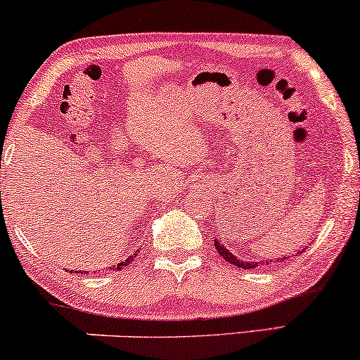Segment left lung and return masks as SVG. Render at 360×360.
<instances>
[{
  "label": "left lung",
  "mask_w": 360,
  "mask_h": 360,
  "mask_svg": "<svg viewBox=\"0 0 360 360\" xmlns=\"http://www.w3.org/2000/svg\"><path fill=\"white\" fill-rule=\"evenodd\" d=\"M214 247H217V252H218V254H220L221 257L225 259V260H229L230 264H233V266L242 267V269H254V267H259V264H260V262H243V260H240L238 257H235V255L230 254V250H226L225 247H223L221 243L218 242V240H214ZM300 254H301V250H300ZM281 259L284 260L286 257H281ZM269 262H271V260H267L266 264H269Z\"/></svg>",
  "instance_id": "1"
}]
</instances>
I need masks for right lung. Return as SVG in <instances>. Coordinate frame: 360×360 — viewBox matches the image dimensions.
I'll use <instances>...</instances> for the list:
<instances>
[{
    "mask_svg": "<svg viewBox=\"0 0 360 360\" xmlns=\"http://www.w3.org/2000/svg\"><path fill=\"white\" fill-rule=\"evenodd\" d=\"M135 255H137V254L130 255V257H128V259L125 260V262H120V264H117V266H115V269H122V267H125V266H128V264H130V262H131V260H134V259H135ZM76 272H77V271H76Z\"/></svg>",
    "mask_w": 360,
    "mask_h": 360,
    "instance_id": "1",
    "label": "right lung"
}]
</instances>
